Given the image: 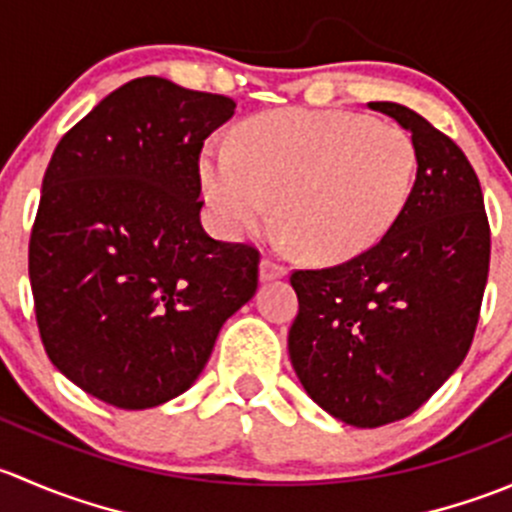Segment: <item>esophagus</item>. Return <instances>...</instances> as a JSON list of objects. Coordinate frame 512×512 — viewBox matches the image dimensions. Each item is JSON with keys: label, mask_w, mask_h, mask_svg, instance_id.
Masks as SVG:
<instances>
[{"label": "esophagus", "mask_w": 512, "mask_h": 512, "mask_svg": "<svg viewBox=\"0 0 512 512\" xmlns=\"http://www.w3.org/2000/svg\"><path fill=\"white\" fill-rule=\"evenodd\" d=\"M287 275V267L280 265L277 260H270V257H265V260L260 262V280L262 282H272V280H280V277Z\"/></svg>", "instance_id": "obj_1"}]
</instances>
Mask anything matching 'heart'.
<instances>
[{
  "instance_id": "1",
  "label": "heart",
  "mask_w": 512,
  "mask_h": 512,
  "mask_svg": "<svg viewBox=\"0 0 512 512\" xmlns=\"http://www.w3.org/2000/svg\"><path fill=\"white\" fill-rule=\"evenodd\" d=\"M416 143L394 123L352 111L260 113L232 146L208 143L203 193L230 237L272 223L299 257L347 262L379 245L414 193Z\"/></svg>"
}]
</instances>
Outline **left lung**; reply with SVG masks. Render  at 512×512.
<instances>
[{
	"label": "left lung",
	"instance_id": "8db88e82",
	"mask_svg": "<svg viewBox=\"0 0 512 512\" xmlns=\"http://www.w3.org/2000/svg\"><path fill=\"white\" fill-rule=\"evenodd\" d=\"M411 133L414 193L389 235L324 270H294L289 359L304 391L356 428L411 416L471 349L490 265L478 175L461 148L411 108L371 101Z\"/></svg>",
	"mask_w": 512,
	"mask_h": 512
}]
</instances>
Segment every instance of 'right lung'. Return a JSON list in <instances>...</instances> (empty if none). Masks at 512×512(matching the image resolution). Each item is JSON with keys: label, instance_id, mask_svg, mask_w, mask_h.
<instances>
[{"label": "right lung", "instance_id": "add662e5", "mask_svg": "<svg viewBox=\"0 0 512 512\" xmlns=\"http://www.w3.org/2000/svg\"><path fill=\"white\" fill-rule=\"evenodd\" d=\"M232 113V98L143 76L49 160L29 240L36 324L51 364L103 404L190 389L255 294L260 252L200 225V151Z\"/></svg>", "mask_w": 512, "mask_h": 512}]
</instances>
